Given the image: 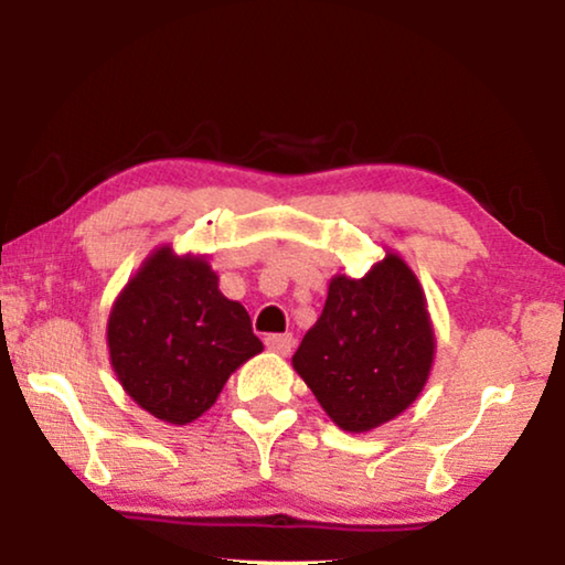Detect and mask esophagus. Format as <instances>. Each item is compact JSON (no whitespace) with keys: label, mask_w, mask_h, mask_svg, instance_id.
Returning <instances> with one entry per match:
<instances>
[{"label":"esophagus","mask_w":565,"mask_h":565,"mask_svg":"<svg viewBox=\"0 0 565 565\" xmlns=\"http://www.w3.org/2000/svg\"><path fill=\"white\" fill-rule=\"evenodd\" d=\"M265 344H267L269 352L290 354L292 347H296V339H292V334H269L265 339Z\"/></svg>","instance_id":"obj_1"}]
</instances>
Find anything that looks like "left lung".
<instances>
[{"instance_id":"8db88e82","label":"left lung","mask_w":565,"mask_h":565,"mask_svg":"<svg viewBox=\"0 0 565 565\" xmlns=\"http://www.w3.org/2000/svg\"><path fill=\"white\" fill-rule=\"evenodd\" d=\"M431 360L435 331L422 285L398 254L385 252L360 280L331 277L292 367L339 429L370 431L414 404Z\"/></svg>"}]
</instances>
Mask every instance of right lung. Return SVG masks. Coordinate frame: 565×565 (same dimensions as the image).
Segmentation results:
<instances>
[{
	"label": "right lung",
	"mask_w": 565,
	"mask_h": 565,
	"mask_svg": "<svg viewBox=\"0 0 565 565\" xmlns=\"http://www.w3.org/2000/svg\"><path fill=\"white\" fill-rule=\"evenodd\" d=\"M107 347L122 391L167 424L203 416L262 352L249 313L218 290L205 257H177L172 246H159L115 298Z\"/></svg>",
	"instance_id": "obj_1"
}]
</instances>
